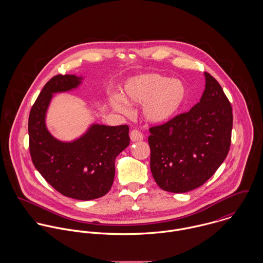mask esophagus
<instances>
[{"mask_svg": "<svg viewBox=\"0 0 263 263\" xmlns=\"http://www.w3.org/2000/svg\"><path fill=\"white\" fill-rule=\"evenodd\" d=\"M129 138H130L132 142H140V141L144 140V135L141 132L137 130V129H134V130L130 132Z\"/></svg>", "mask_w": 263, "mask_h": 263, "instance_id": "1", "label": "esophagus"}]
</instances>
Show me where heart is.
I'll list each match as a JSON object with an SVG mask.
<instances>
[{"mask_svg":"<svg viewBox=\"0 0 263 263\" xmlns=\"http://www.w3.org/2000/svg\"><path fill=\"white\" fill-rule=\"evenodd\" d=\"M188 90L179 79L157 73H145L129 78L122 86V96H110L113 108L129 111V105L142 104V115L151 123H163L174 118L186 104Z\"/></svg>","mask_w":263,"mask_h":263,"instance_id":"heart-1","label":"heart"}]
</instances>
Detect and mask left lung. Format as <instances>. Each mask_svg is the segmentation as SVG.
Listing matches in <instances>:
<instances>
[{
	"label": "left lung",
	"mask_w": 263,
	"mask_h": 263,
	"mask_svg": "<svg viewBox=\"0 0 263 263\" xmlns=\"http://www.w3.org/2000/svg\"><path fill=\"white\" fill-rule=\"evenodd\" d=\"M201 98L188 112L151 127V171L165 191L183 193L201 186L229 153L232 106L218 81L204 73Z\"/></svg>",
	"instance_id": "1"
}]
</instances>
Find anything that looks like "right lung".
I'll use <instances>...</instances> for the list:
<instances>
[{"mask_svg":"<svg viewBox=\"0 0 263 263\" xmlns=\"http://www.w3.org/2000/svg\"><path fill=\"white\" fill-rule=\"evenodd\" d=\"M84 77L58 75L50 79L29 114V150L42 177L60 193L79 200L105 195L112 186L115 159L129 145L128 126L92 123L73 141H61L46 126L53 95L77 89Z\"/></svg>","mask_w":263,"mask_h":263,"instance_id":"1","label":"right lung"}]
</instances>
